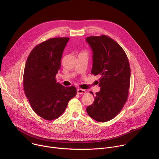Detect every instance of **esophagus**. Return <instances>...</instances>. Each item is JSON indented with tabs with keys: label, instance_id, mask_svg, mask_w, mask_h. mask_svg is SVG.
Returning <instances> with one entry per match:
<instances>
[{
	"label": "esophagus",
	"instance_id": "1",
	"mask_svg": "<svg viewBox=\"0 0 159 159\" xmlns=\"http://www.w3.org/2000/svg\"><path fill=\"white\" fill-rule=\"evenodd\" d=\"M77 94H84L86 93L85 90H84L82 89H78L77 90Z\"/></svg>",
	"mask_w": 159,
	"mask_h": 159
}]
</instances>
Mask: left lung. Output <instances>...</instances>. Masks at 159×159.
Here are the masks:
<instances>
[{
  "label": "left lung",
  "instance_id": "left-lung-1",
  "mask_svg": "<svg viewBox=\"0 0 159 159\" xmlns=\"http://www.w3.org/2000/svg\"><path fill=\"white\" fill-rule=\"evenodd\" d=\"M85 40L93 53L91 73L101 76L100 91L86 111L96 121L106 122L119 114L127 101L131 74L129 61L120 45L107 36H89Z\"/></svg>",
  "mask_w": 159,
  "mask_h": 159
}]
</instances>
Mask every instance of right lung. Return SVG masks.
I'll return each mask as SVG.
<instances>
[{"label":"right lung","instance_id":"right-lung-1","mask_svg":"<svg viewBox=\"0 0 159 159\" xmlns=\"http://www.w3.org/2000/svg\"><path fill=\"white\" fill-rule=\"evenodd\" d=\"M69 39L53 38L41 43L33 49L26 62L23 75L25 94L33 111L46 120L60 117L69 101L77 94L75 87H64L55 78Z\"/></svg>","mask_w":159,"mask_h":159}]
</instances>
